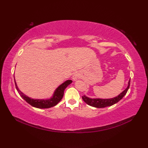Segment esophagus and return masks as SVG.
Wrapping results in <instances>:
<instances>
[{"mask_svg":"<svg viewBox=\"0 0 148 148\" xmlns=\"http://www.w3.org/2000/svg\"><path fill=\"white\" fill-rule=\"evenodd\" d=\"M80 78V75L79 73H75L73 75V79L74 80V81H75V80H77L78 79H79Z\"/></svg>","mask_w":148,"mask_h":148,"instance_id":"obj_1","label":"esophagus"}]
</instances>
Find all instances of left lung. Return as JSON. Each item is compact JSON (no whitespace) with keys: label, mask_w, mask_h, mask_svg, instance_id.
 Segmentation results:
<instances>
[{"label":"left lung","mask_w":148,"mask_h":148,"mask_svg":"<svg viewBox=\"0 0 148 148\" xmlns=\"http://www.w3.org/2000/svg\"><path fill=\"white\" fill-rule=\"evenodd\" d=\"M130 84V79L128 82L127 88L119 96L114 98H111V99H91L86 96H82V99L89 106L96 107V108H104L106 107L111 106L120 101L126 95L129 89Z\"/></svg>","instance_id":"1"}]
</instances>
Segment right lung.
Wrapping results in <instances>:
<instances>
[{"label":"right lung","mask_w":148,"mask_h":148,"mask_svg":"<svg viewBox=\"0 0 148 148\" xmlns=\"http://www.w3.org/2000/svg\"><path fill=\"white\" fill-rule=\"evenodd\" d=\"M71 83H72V81L70 79H69V80H66V82H65L62 84H60V86L56 89L54 93H53V95L51 99H46V100L34 99H31V98L28 96H26L23 92H21V91L17 86L16 83L15 82V79L16 89L18 92L19 95L21 96V97L31 106L39 109H47V108H50V107L56 106L58 103L61 101L62 97H63L65 89Z\"/></svg>","instance_id":"obj_1"}]
</instances>
